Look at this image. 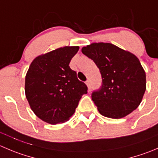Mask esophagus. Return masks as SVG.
I'll use <instances>...</instances> for the list:
<instances>
[{"mask_svg": "<svg viewBox=\"0 0 158 158\" xmlns=\"http://www.w3.org/2000/svg\"><path fill=\"white\" fill-rule=\"evenodd\" d=\"M85 83H86V85H87V87H88V89L89 90L91 89V83H90V81H87Z\"/></svg>", "mask_w": 158, "mask_h": 158, "instance_id": "obj_1", "label": "esophagus"}]
</instances>
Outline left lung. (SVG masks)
Returning a JSON list of instances; mask_svg holds the SVG:
<instances>
[{
	"mask_svg": "<svg viewBox=\"0 0 158 158\" xmlns=\"http://www.w3.org/2000/svg\"><path fill=\"white\" fill-rule=\"evenodd\" d=\"M100 70L102 85L91 94L101 115L121 118L134 111L146 91V73L136 56L112 43H93L81 49Z\"/></svg>",
	"mask_w": 158,
	"mask_h": 158,
	"instance_id": "8db88e82",
	"label": "left lung"
}]
</instances>
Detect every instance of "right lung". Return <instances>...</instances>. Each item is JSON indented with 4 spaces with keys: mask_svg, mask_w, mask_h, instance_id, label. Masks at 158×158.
<instances>
[{
    "mask_svg": "<svg viewBox=\"0 0 158 158\" xmlns=\"http://www.w3.org/2000/svg\"><path fill=\"white\" fill-rule=\"evenodd\" d=\"M79 46H64L38 56L25 75V92L40 119L55 125L68 121L88 88L69 66Z\"/></svg>",
    "mask_w": 158,
    "mask_h": 158,
    "instance_id": "obj_1",
    "label": "right lung"
}]
</instances>
